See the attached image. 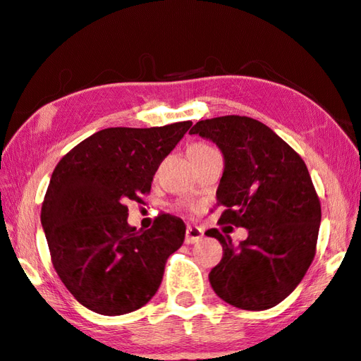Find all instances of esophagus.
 Returning a JSON list of instances; mask_svg holds the SVG:
<instances>
[{"label":"esophagus","mask_w":361,"mask_h":361,"mask_svg":"<svg viewBox=\"0 0 361 361\" xmlns=\"http://www.w3.org/2000/svg\"><path fill=\"white\" fill-rule=\"evenodd\" d=\"M203 238V231L198 226H189L185 229V244H195Z\"/></svg>","instance_id":"esophagus-1"}]
</instances>
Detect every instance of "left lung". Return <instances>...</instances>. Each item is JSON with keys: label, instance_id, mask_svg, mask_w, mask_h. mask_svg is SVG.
<instances>
[{"label": "left lung", "instance_id": "obj_1", "mask_svg": "<svg viewBox=\"0 0 361 361\" xmlns=\"http://www.w3.org/2000/svg\"><path fill=\"white\" fill-rule=\"evenodd\" d=\"M189 133L210 140L223 154L216 203L226 210L219 221L247 229L239 244L215 228L205 233L223 245L208 275L212 288L241 310L274 307L300 285L316 254L321 203L305 161L250 117L200 120Z\"/></svg>", "mask_w": 361, "mask_h": 361}]
</instances>
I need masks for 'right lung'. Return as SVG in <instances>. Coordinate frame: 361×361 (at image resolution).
Masks as SVG:
<instances>
[{
    "label": "right lung",
    "mask_w": 361,
    "mask_h": 361,
    "mask_svg": "<svg viewBox=\"0 0 361 361\" xmlns=\"http://www.w3.org/2000/svg\"><path fill=\"white\" fill-rule=\"evenodd\" d=\"M190 125L104 128L56 164L40 221L56 274L87 310L127 314L158 291L166 260L184 243L185 224L159 215L138 231L127 221V202L142 203L161 161Z\"/></svg>",
    "instance_id": "right-lung-1"
}]
</instances>
